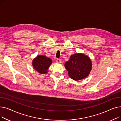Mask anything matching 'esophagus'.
<instances>
[{"label": "esophagus", "instance_id": "obj_1", "mask_svg": "<svg viewBox=\"0 0 121 121\" xmlns=\"http://www.w3.org/2000/svg\"><path fill=\"white\" fill-rule=\"evenodd\" d=\"M56 62L58 63H61L62 62V61L60 60V59H57L56 60Z\"/></svg>", "mask_w": 121, "mask_h": 121}]
</instances>
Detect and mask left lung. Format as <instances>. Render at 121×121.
Wrapping results in <instances>:
<instances>
[{
    "mask_svg": "<svg viewBox=\"0 0 121 121\" xmlns=\"http://www.w3.org/2000/svg\"><path fill=\"white\" fill-rule=\"evenodd\" d=\"M64 66L69 77L78 81L85 78L90 74L92 69V62L89 57L79 53L72 55Z\"/></svg>",
    "mask_w": 121,
    "mask_h": 121,
    "instance_id": "1",
    "label": "left lung"
}]
</instances>
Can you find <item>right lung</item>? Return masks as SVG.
<instances>
[{"instance_id": "1", "label": "right lung", "mask_w": 121, "mask_h": 121, "mask_svg": "<svg viewBox=\"0 0 121 121\" xmlns=\"http://www.w3.org/2000/svg\"><path fill=\"white\" fill-rule=\"evenodd\" d=\"M52 63V60L49 57L43 55H39L33 59L32 64L37 72L40 74H45L48 73V69Z\"/></svg>"}]
</instances>
